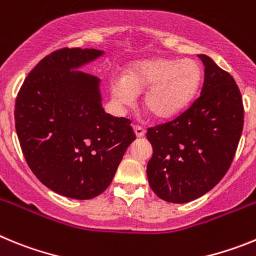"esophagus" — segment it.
I'll use <instances>...</instances> for the list:
<instances>
[{
	"instance_id": "esophagus-1",
	"label": "esophagus",
	"mask_w": 256,
	"mask_h": 256,
	"mask_svg": "<svg viewBox=\"0 0 256 256\" xmlns=\"http://www.w3.org/2000/svg\"><path fill=\"white\" fill-rule=\"evenodd\" d=\"M133 130H134L136 137H137V138H141V137H144V130L142 128V126H133Z\"/></svg>"
}]
</instances>
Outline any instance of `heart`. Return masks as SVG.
<instances>
[{
    "label": "heart",
    "instance_id": "obj_1",
    "mask_svg": "<svg viewBox=\"0 0 256 256\" xmlns=\"http://www.w3.org/2000/svg\"><path fill=\"white\" fill-rule=\"evenodd\" d=\"M202 72L198 61L154 56L133 61L126 76L110 79V94L115 102L128 108L144 94V108L158 119L180 114L200 87Z\"/></svg>",
    "mask_w": 256,
    "mask_h": 256
}]
</instances>
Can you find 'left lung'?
I'll use <instances>...</instances> for the list:
<instances>
[{
  "label": "left lung",
  "mask_w": 256,
  "mask_h": 256,
  "mask_svg": "<svg viewBox=\"0 0 256 256\" xmlns=\"http://www.w3.org/2000/svg\"><path fill=\"white\" fill-rule=\"evenodd\" d=\"M201 94L168 123L148 128L151 190L162 200L184 204L214 188L224 177L242 133L244 105L234 79L206 55Z\"/></svg>",
  "instance_id": "1"
}]
</instances>
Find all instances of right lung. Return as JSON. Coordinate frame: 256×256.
I'll use <instances>...</instances> for the list:
<instances>
[{
    "label": "right lung",
    "instance_id": "1",
    "mask_svg": "<svg viewBox=\"0 0 256 256\" xmlns=\"http://www.w3.org/2000/svg\"><path fill=\"white\" fill-rule=\"evenodd\" d=\"M104 55L61 48L36 65L15 102V128L36 177L58 195L88 200L112 183L136 140L130 119L105 112L100 79L79 68Z\"/></svg>",
    "mask_w": 256,
    "mask_h": 256
}]
</instances>
